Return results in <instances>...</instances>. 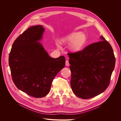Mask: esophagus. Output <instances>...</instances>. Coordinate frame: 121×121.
I'll list each match as a JSON object with an SVG mask.
<instances>
[{
    "label": "esophagus",
    "mask_w": 121,
    "mask_h": 121,
    "mask_svg": "<svg viewBox=\"0 0 121 121\" xmlns=\"http://www.w3.org/2000/svg\"><path fill=\"white\" fill-rule=\"evenodd\" d=\"M69 60H66V61H65V65L66 66H69Z\"/></svg>",
    "instance_id": "34e87169"
}]
</instances>
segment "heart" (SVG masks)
I'll list each match as a JSON object with an SVG mask.
<instances>
[{
    "mask_svg": "<svg viewBox=\"0 0 121 121\" xmlns=\"http://www.w3.org/2000/svg\"><path fill=\"white\" fill-rule=\"evenodd\" d=\"M86 36L82 32H74L62 39L65 44H70L69 49L73 53H78L83 50L87 42ZM58 47H60L59 43H57Z\"/></svg>",
    "mask_w": 121,
    "mask_h": 121,
    "instance_id": "b5f03b06",
    "label": "heart"
}]
</instances>
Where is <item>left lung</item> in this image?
<instances>
[{
    "instance_id": "8db88e82",
    "label": "left lung",
    "mask_w": 121,
    "mask_h": 121,
    "mask_svg": "<svg viewBox=\"0 0 121 121\" xmlns=\"http://www.w3.org/2000/svg\"><path fill=\"white\" fill-rule=\"evenodd\" d=\"M78 53H68L71 71V86L77 96L89 99L101 94L108 86L116 58L111 45L102 36Z\"/></svg>"
}]
</instances>
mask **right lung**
<instances>
[{
  "mask_svg": "<svg viewBox=\"0 0 121 121\" xmlns=\"http://www.w3.org/2000/svg\"><path fill=\"white\" fill-rule=\"evenodd\" d=\"M44 28L41 25L28 28L14 41L9 55V65L16 87L36 98L49 92L53 80L65 66L64 56L54 58L40 43Z\"/></svg>",
  "mask_w": 121,
  "mask_h": 121,
  "instance_id": "right-lung-1",
  "label": "right lung"
}]
</instances>
